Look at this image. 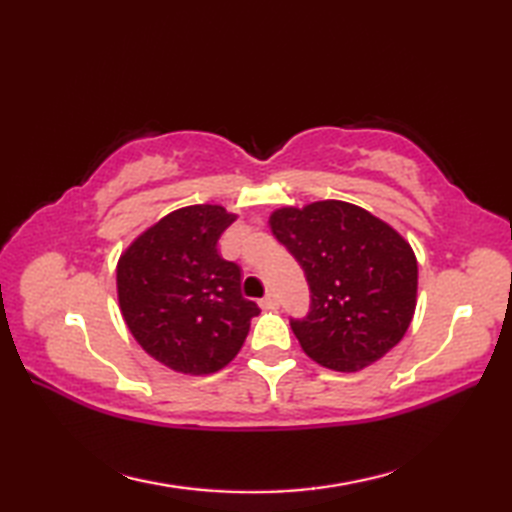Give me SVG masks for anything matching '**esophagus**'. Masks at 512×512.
Returning <instances> with one entry per match:
<instances>
[{"instance_id": "1", "label": "esophagus", "mask_w": 512, "mask_h": 512, "mask_svg": "<svg viewBox=\"0 0 512 512\" xmlns=\"http://www.w3.org/2000/svg\"><path fill=\"white\" fill-rule=\"evenodd\" d=\"M259 306H262V308H277L279 299H277L275 292H268V295L262 301H259Z\"/></svg>"}]
</instances>
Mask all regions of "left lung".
I'll use <instances>...</instances> for the list:
<instances>
[{"label":"left lung","instance_id":"left-lung-1","mask_svg":"<svg viewBox=\"0 0 512 512\" xmlns=\"http://www.w3.org/2000/svg\"><path fill=\"white\" fill-rule=\"evenodd\" d=\"M268 224L308 279L310 312L290 325L312 361L358 372L400 343L418 295V262L405 237L341 200L284 206Z\"/></svg>","mask_w":512,"mask_h":512}]
</instances>
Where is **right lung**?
I'll return each instance as SVG.
<instances>
[{
	"label": "right lung",
	"mask_w": 512,
	"mask_h": 512,
	"mask_svg": "<svg viewBox=\"0 0 512 512\" xmlns=\"http://www.w3.org/2000/svg\"><path fill=\"white\" fill-rule=\"evenodd\" d=\"M237 215L193 204L162 217L118 259V306L143 350L173 372L202 376L242 350L257 317L242 297V268L217 253Z\"/></svg>",
	"instance_id": "1"
}]
</instances>
